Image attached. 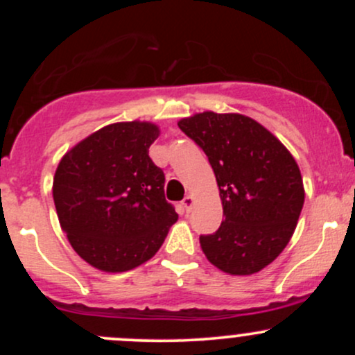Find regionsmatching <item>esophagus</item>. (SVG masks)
Listing matches in <instances>:
<instances>
[{"instance_id": "34e87169", "label": "esophagus", "mask_w": 355, "mask_h": 355, "mask_svg": "<svg viewBox=\"0 0 355 355\" xmlns=\"http://www.w3.org/2000/svg\"><path fill=\"white\" fill-rule=\"evenodd\" d=\"M193 203H195V198L191 197V195H187V197L183 198V200H182V207H183V210H185L187 214H189V211L191 210V207H193Z\"/></svg>"}]
</instances>
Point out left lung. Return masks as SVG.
<instances>
[{
    "mask_svg": "<svg viewBox=\"0 0 355 355\" xmlns=\"http://www.w3.org/2000/svg\"><path fill=\"white\" fill-rule=\"evenodd\" d=\"M178 126L209 157L225 215L215 234L200 237L203 254L225 274H257L287 247L302 211L295 158L266 126L240 113H195Z\"/></svg>",
    "mask_w": 355,
    "mask_h": 355,
    "instance_id": "1",
    "label": "left lung"
}]
</instances>
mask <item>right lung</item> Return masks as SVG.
<instances>
[{
	"mask_svg": "<svg viewBox=\"0 0 355 355\" xmlns=\"http://www.w3.org/2000/svg\"><path fill=\"white\" fill-rule=\"evenodd\" d=\"M160 128L118 121L78 141L60 160L53 200L73 250L103 272L132 270L162 247L177 211L165 175L148 157Z\"/></svg>",
	"mask_w": 355,
	"mask_h": 355,
	"instance_id": "right-lung-1",
	"label": "right lung"
}]
</instances>
